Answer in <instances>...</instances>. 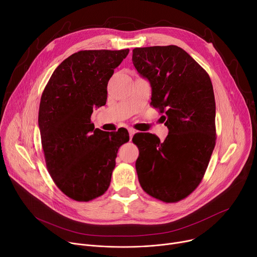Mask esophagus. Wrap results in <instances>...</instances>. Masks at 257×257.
<instances>
[{"label":"esophagus","instance_id":"1","mask_svg":"<svg viewBox=\"0 0 257 257\" xmlns=\"http://www.w3.org/2000/svg\"><path fill=\"white\" fill-rule=\"evenodd\" d=\"M128 132H129V138H130V141H131V140H132V138H133V136H134V134H136V130L132 129V128H129V129H128Z\"/></svg>","mask_w":257,"mask_h":257}]
</instances>
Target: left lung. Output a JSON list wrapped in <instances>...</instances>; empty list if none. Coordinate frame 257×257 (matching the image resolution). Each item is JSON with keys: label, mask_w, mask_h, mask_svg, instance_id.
I'll return each instance as SVG.
<instances>
[{"label": "left lung", "mask_w": 257, "mask_h": 257, "mask_svg": "<svg viewBox=\"0 0 257 257\" xmlns=\"http://www.w3.org/2000/svg\"><path fill=\"white\" fill-rule=\"evenodd\" d=\"M132 62L149 81L151 105L165 113V142L137 133L136 168L143 190L167 203L187 197L199 185L215 145V102L208 74L177 46L136 48Z\"/></svg>", "instance_id": "8db88e82"}]
</instances>
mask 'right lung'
Returning <instances> with one entry per match:
<instances>
[{
  "label": "right lung",
  "instance_id": "1",
  "mask_svg": "<svg viewBox=\"0 0 257 257\" xmlns=\"http://www.w3.org/2000/svg\"><path fill=\"white\" fill-rule=\"evenodd\" d=\"M129 50H89L64 59L40 99L38 127L47 168L59 190L76 201H89L109 187L118 148L127 129H94L90 116L106 104L107 84Z\"/></svg>",
  "mask_w": 257,
  "mask_h": 257
}]
</instances>
